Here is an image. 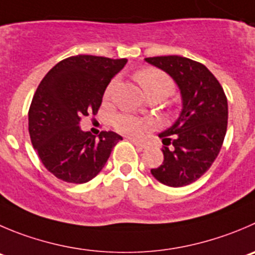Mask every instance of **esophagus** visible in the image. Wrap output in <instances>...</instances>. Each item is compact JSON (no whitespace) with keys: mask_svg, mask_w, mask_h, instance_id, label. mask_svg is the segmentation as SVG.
<instances>
[{"mask_svg":"<svg viewBox=\"0 0 255 255\" xmlns=\"http://www.w3.org/2000/svg\"><path fill=\"white\" fill-rule=\"evenodd\" d=\"M130 140H131L132 144L136 145V146H139V147H141V149H146L147 147V145L145 144V142L140 141V140H136V139H130Z\"/></svg>","mask_w":255,"mask_h":255,"instance_id":"obj_1","label":"esophagus"}]
</instances>
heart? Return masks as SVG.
Segmentation results:
<instances>
[{
	"label": "heart",
	"instance_id": "obj_1",
	"mask_svg": "<svg viewBox=\"0 0 255 255\" xmlns=\"http://www.w3.org/2000/svg\"><path fill=\"white\" fill-rule=\"evenodd\" d=\"M135 79L139 82L141 86L142 91L145 95L155 96V98L162 99L168 98L171 93L174 91V82L170 77L162 71L156 69H144L140 70L139 72L135 74ZM115 80L108 85L104 94V98L109 99L113 94V90L115 87ZM113 125L119 132L125 135H130V136H137V135L142 134L145 130H147L151 126V121L147 119H139L131 115H126V114H121V115H116L113 119Z\"/></svg>",
	"mask_w": 255,
	"mask_h": 255
}]
</instances>
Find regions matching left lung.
<instances>
[{
    "label": "left lung",
    "instance_id": "obj_1",
    "mask_svg": "<svg viewBox=\"0 0 255 255\" xmlns=\"http://www.w3.org/2000/svg\"><path fill=\"white\" fill-rule=\"evenodd\" d=\"M145 61L173 77L183 100L178 120L159 134L165 145L164 161L151 174L168 186L189 185L209 170L222 149L228 126L227 96L217 77L200 62L176 55Z\"/></svg>",
    "mask_w": 255,
    "mask_h": 255
}]
</instances>
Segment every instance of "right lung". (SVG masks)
Instances as JSON below:
<instances>
[{
    "label": "right lung",
    "instance_id": "1",
    "mask_svg": "<svg viewBox=\"0 0 255 255\" xmlns=\"http://www.w3.org/2000/svg\"><path fill=\"white\" fill-rule=\"evenodd\" d=\"M128 60L77 55L55 65L38 85L28 110L31 142L45 168L60 180L82 184L105 166L123 137L82 131L80 121L95 115L109 82Z\"/></svg>",
    "mask_w": 255,
    "mask_h": 255
}]
</instances>
